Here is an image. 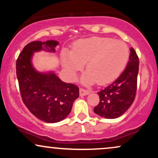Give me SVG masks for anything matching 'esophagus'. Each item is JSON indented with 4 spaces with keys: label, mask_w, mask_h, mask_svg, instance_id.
I'll return each instance as SVG.
<instances>
[{
    "label": "esophagus",
    "mask_w": 158,
    "mask_h": 158,
    "mask_svg": "<svg viewBox=\"0 0 158 158\" xmlns=\"http://www.w3.org/2000/svg\"><path fill=\"white\" fill-rule=\"evenodd\" d=\"M89 93H90V92L88 91V90L82 89V88H81V89L79 90V95H80L81 97H82V96L88 95V94H89Z\"/></svg>",
    "instance_id": "1"
}]
</instances>
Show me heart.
Returning <instances> with one entry per match:
<instances>
[{"instance_id":"b5f03b06","label":"heart","mask_w":158,"mask_h":158,"mask_svg":"<svg viewBox=\"0 0 158 158\" xmlns=\"http://www.w3.org/2000/svg\"><path fill=\"white\" fill-rule=\"evenodd\" d=\"M129 58V50L123 41L110 38L92 37L73 44L72 52L63 53V66L71 78H75L86 64L85 85L110 82L118 77Z\"/></svg>"}]
</instances>
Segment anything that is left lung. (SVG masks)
I'll use <instances>...</instances> for the list:
<instances>
[{"instance_id":"left-lung-1","label":"left lung","mask_w":158,"mask_h":158,"mask_svg":"<svg viewBox=\"0 0 158 158\" xmlns=\"http://www.w3.org/2000/svg\"><path fill=\"white\" fill-rule=\"evenodd\" d=\"M138 71V56L131 48L129 60L124 71L112 84L98 93L99 102L94 108L95 114L106 119H115L122 116L135 100Z\"/></svg>"}]
</instances>
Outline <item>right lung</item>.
<instances>
[{"label": "right lung", "mask_w": 158, "mask_h": 158, "mask_svg": "<svg viewBox=\"0 0 158 158\" xmlns=\"http://www.w3.org/2000/svg\"><path fill=\"white\" fill-rule=\"evenodd\" d=\"M58 44L54 40L32 41L23 48L16 61V74L23 103L34 116L48 123L66 118L79 96L77 85L64 82L54 72L41 73L32 66L34 52H55Z\"/></svg>", "instance_id": "add662e5"}]
</instances>
